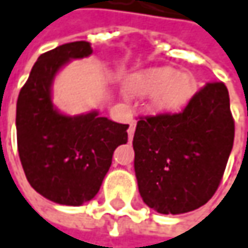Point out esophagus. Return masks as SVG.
Masks as SVG:
<instances>
[{"instance_id":"1","label":"esophagus","mask_w":248,"mask_h":248,"mask_svg":"<svg viewBox=\"0 0 248 248\" xmlns=\"http://www.w3.org/2000/svg\"><path fill=\"white\" fill-rule=\"evenodd\" d=\"M135 127H136V124H135V122H130L129 130H127V135H129V142L132 140V138H133V135H135Z\"/></svg>"}]
</instances>
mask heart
<instances>
[{"mask_svg":"<svg viewBox=\"0 0 248 248\" xmlns=\"http://www.w3.org/2000/svg\"><path fill=\"white\" fill-rule=\"evenodd\" d=\"M196 86V79L191 74L168 66L152 68L133 77L127 83L132 93L150 95V108L157 113L180 112L193 98Z\"/></svg>","mask_w":248,"mask_h":248,"instance_id":"obj_1","label":"heart"}]
</instances>
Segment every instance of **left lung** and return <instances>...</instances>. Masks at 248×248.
<instances>
[{"label": "left lung", "instance_id": "left-lung-1", "mask_svg": "<svg viewBox=\"0 0 248 248\" xmlns=\"http://www.w3.org/2000/svg\"><path fill=\"white\" fill-rule=\"evenodd\" d=\"M234 140L229 91L206 83L180 113L140 118L133 136L139 193L150 209L182 214L217 190Z\"/></svg>", "mask_w": 248, "mask_h": 248}]
</instances>
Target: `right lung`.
<instances>
[{"mask_svg": "<svg viewBox=\"0 0 248 248\" xmlns=\"http://www.w3.org/2000/svg\"><path fill=\"white\" fill-rule=\"evenodd\" d=\"M92 54L91 44H63L38 58L16 102V142L30 185L45 199L80 206L96 196L115 149L127 142L129 124L98 110L68 116L52 103V83L62 66Z\"/></svg>", "mask_w": 248, "mask_h": 248, "instance_id": "1", "label": "right lung"}]
</instances>
